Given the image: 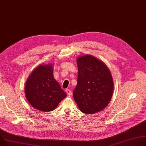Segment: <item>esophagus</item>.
<instances>
[{"label": "esophagus", "mask_w": 146, "mask_h": 146, "mask_svg": "<svg viewBox=\"0 0 146 146\" xmlns=\"http://www.w3.org/2000/svg\"><path fill=\"white\" fill-rule=\"evenodd\" d=\"M66 93L68 94V95H69V96H71L72 95V92H71V90L70 89H66Z\"/></svg>", "instance_id": "1"}]
</instances>
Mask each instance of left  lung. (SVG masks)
Wrapping results in <instances>:
<instances>
[{
    "label": "left lung",
    "instance_id": "1",
    "mask_svg": "<svg viewBox=\"0 0 146 146\" xmlns=\"http://www.w3.org/2000/svg\"><path fill=\"white\" fill-rule=\"evenodd\" d=\"M78 77L73 95L80 111L93 114L102 111L110 102L113 90L111 73L101 61L90 55L77 60Z\"/></svg>",
    "mask_w": 146,
    "mask_h": 146
}]
</instances>
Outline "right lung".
I'll return each instance as SVG.
<instances>
[{
	"label": "right lung",
	"instance_id": "obj_1",
	"mask_svg": "<svg viewBox=\"0 0 146 146\" xmlns=\"http://www.w3.org/2000/svg\"><path fill=\"white\" fill-rule=\"evenodd\" d=\"M53 73L52 65H39L31 73L26 82V98L38 110L52 111L66 96L54 79Z\"/></svg>",
	"mask_w": 146,
	"mask_h": 146
}]
</instances>
